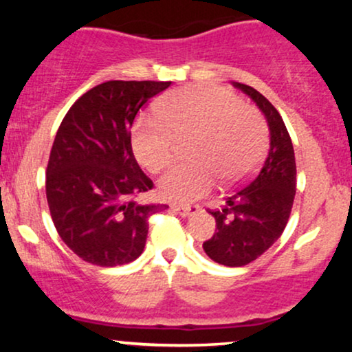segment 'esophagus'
Masks as SVG:
<instances>
[{
  "instance_id": "obj_1",
  "label": "esophagus",
  "mask_w": 352,
  "mask_h": 352,
  "mask_svg": "<svg viewBox=\"0 0 352 352\" xmlns=\"http://www.w3.org/2000/svg\"><path fill=\"white\" fill-rule=\"evenodd\" d=\"M173 212H177L182 217H190L192 213H197L200 210L199 205H173Z\"/></svg>"
}]
</instances>
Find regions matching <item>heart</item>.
<instances>
[{
	"label": "heart",
	"mask_w": 352,
	"mask_h": 352,
	"mask_svg": "<svg viewBox=\"0 0 352 352\" xmlns=\"http://www.w3.org/2000/svg\"><path fill=\"white\" fill-rule=\"evenodd\" d=\"M162 119H142L132 132V148L151 173L164 170L175 157L179 140L193 137L190 164L172 167L159 182L170 201L199 200L213 188L217 175L236 184L256 170L268 147V127L258 111L221 87L190 86L160 102Z\"/></svg>",
	"instance_id": "obj_1"
}]
</instances>
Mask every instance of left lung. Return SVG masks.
Here are the masks:
<instances>
[{
	"instance_id": "obj_1",
	"label": "left lung",
	"mask_w": 352,
	"mask_h": 352,
	"mask_svg": "<svg viewBox=\"0 0 352 352\" xmlns=\"http://www.w3.org/2000/svg\"><path fill=\"white\" fill-rule=\"evenodd\" d=\"M233 86L261 109L272 142L260 170L230 193L220 210H208L215 217L217 230L204 243V250L217 263L245 266L261 256L288 223L296 193V160L292 137L273 104L246 84L233 82Z\"/></svg>"
}]
</instances>
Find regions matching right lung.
Returning a JSON list of instances; mask_svg holds the SVG:
<instances>
[{"mask_svg":"<svg viewBox=\"0 0 352 352\" xmlns=\"http://www.w3.org/2000/svg\"><path fill=\"white\" fill-rule=\"evenodd\" d=\"M170 82L107 80L72 104L46 168V197L60 240L84 261L119 266L144 252L148 218L168 208L135 199L153 188L137 164V112Z\"/></svg>","mask_w":352,"mask_h":352,"instance_id":"1","label":"right lung"}]
</instances>
